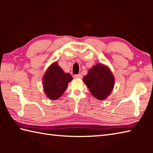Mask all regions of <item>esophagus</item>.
<instances>
[{"instance_id": "obj_1", "label": "esophagus", "mask_w": 153, "mask_h": 153, "mask_svg": "<svg viewBox=\"0 0 153 153\" xmlns=\"http://www.w3.org/2000/svg\"><path fill=\"white\" fill-rule=\"evenodd\" d=\"M74 78H82V74H79L74 75Z\"/></svg>"}]
</instances>
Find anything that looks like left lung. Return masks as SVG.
Segmentation results:
<instances>
[{"mask_svg":"<svg viewBox=\"0 0 153 153\" xmlns=\"http://www.w3.org/2000/svg\"><path fill=\"white\" fill-rule=\"evenodd\" d=\"M83 81L93 97L100 100H105L111 94L115 84L112 72L102 64H96L90 69Z\"/></svg>","mask_w":153,"mask_h":153,"instance_id":"left-lung-1","label":"left lung"}]
</instances>
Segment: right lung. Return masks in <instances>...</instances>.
Returning a JSON list of instances; mask_svg holds the SVG:
<instances>
[{
    "label": "right lung",
    "instance_id": "right-lung-1",
    "mask_svg": "<svg viewBox=\"0 0 153 153\" xmlns=\"http://www.w3.org/2000/svg\"><path fill=\"white\" fill-rule=\"evenodd\" d=\"M73 79L69 73L65 74L57 64L53 63L43 76L42 84L45 94L51 100H56L65 91L68 83Z\"/></svg>",
    "mask_w": 153,
    "mask_h": 153
}]
</instances>
